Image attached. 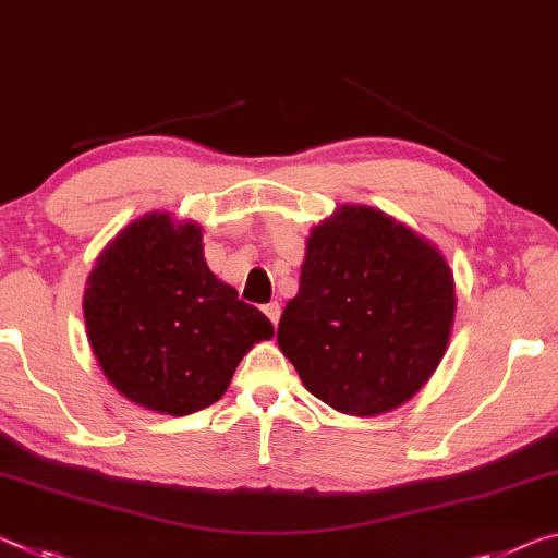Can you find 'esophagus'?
Listing matches in <instances>:
<instances>
[{
  "mask_svg": "<svg viewBox=\"0 0 558 558\" xmlns=\"http://www.w3.org/2000/svg\"><path fill=\"white\" fill-rule=\"evenodd\" d=\"M264 314H267L269 322L277 326L279 324V316H281V304H279V301H271V304L264 306Z\"/></svg>",
  "mask_w": 558,
  "mask_h": 558,
  "instance_id": "34e87169",
  "label": "esophagus"
}]
</instances>
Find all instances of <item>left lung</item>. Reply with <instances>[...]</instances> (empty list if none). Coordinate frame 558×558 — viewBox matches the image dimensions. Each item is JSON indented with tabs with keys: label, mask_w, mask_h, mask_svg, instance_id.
I'll list each match as a JSON object with an SVG mask.
<instances>
[{
	"label": "left lung",
	"mask_w": 558,
	"mask_h": 558,
	"mask_svg": "<svg viewBox=\"0 0 558 558\" xmlns=\"http://www.w3.org/2000/svg\"><path fill=\"white\" fill-rule=\"evenodd\" d=\"M452 316L454 281L440 252L388 215L343 205L308 236L277 341L312 396L378 415L433 376Z\"/></svg>",
	"instance_id": "8db88e82"
}]
</instances>
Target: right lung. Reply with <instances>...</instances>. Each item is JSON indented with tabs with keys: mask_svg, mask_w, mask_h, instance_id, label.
Segmentation results:
<instances>
[{
	"mask_svg": "<svg viewBox=\"0 0 558 558\" xmlns=\"http://www.w3.org/2000/svg\"><path fill=\"white\" fill-rule=\"evenodd\" d=\"M90 349L118 392L190 415L217 403L274 326L209 271L203 232L145 215L100 252L84 294Z\"/></svg>",
	"mask_w": 558,
	"mask_h": 558,
	"instance_id": "add662e5",
	"label": "right lung"
}]
</instances>
